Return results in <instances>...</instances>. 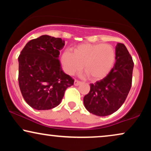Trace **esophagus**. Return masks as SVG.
Wrapping results in <instances>:
<instances>
[{"instance_id": "34e87169", "label": "esophagus", "mask_w": 151, "mask_h": 151, "mask_svg": "<svg viewBox=\"0 0 151 151\" xmlns=\"http://www.w3.org/2000/svg\"><path fill=\"white\" fill-rule=\"evenodd\" d=\"M81 83V81H78V80H74V85L76 86H78L80 85Z\"/></svg>"}]
</instances>
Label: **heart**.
<instances>
[{
    "label": "heart",
    "instance_id": "heart-1",
    "mask_svg": "<svg viewBox=\"0 0 151 151\" xmlns=\"http://www.w3.org/2000/svg\"><path fill=\"white\" fill-rule=\"evenodd\" d=\"M116 60V51L107 44H82L77 46L74 53L65 51L61 62L65 71L70 75L84 70L93 81L104 78L113 68Z\"/></svg>",
    "mask_w": 151,
    "mask_h": 151
}]
</instances>
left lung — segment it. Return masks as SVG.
<instances>
[{"label":"left lung","instance_id":"1","mask_svg":"<svg viewBox=\"0 0 151 151\" xmlns=\"http://www.w3.org/2000/svg\"><path fill=\"white\" fill-rule=\"evenodd\" d=\"M116 63L104 79L91 83L83 104L90 113L106 116L116 112L126 100L132 86L134 63L125 45L116 47Z\"/></svg>","mask_w":151,"mask_h":151}]
</instances>
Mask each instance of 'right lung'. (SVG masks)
I'll return each mask as SVG.
<instances>
[{"mask_svg": "<svg viewBox=\"0 0 151 151\" xmlns=\"http://www.w3.org/2000/svg\"><path fill=\"white\" fill-rule=\"evenodd\" d=\"M61 38L42 35L31 40L21 51L19 61V85L28 105L37 110H48L61 102L65 90L74 79L62 70L60 51Z\"/></svg>", "mask_w": 151, "mask_h": 151, "instance_id": "right-lung-1", "label": "right lung"}]
</instances>
